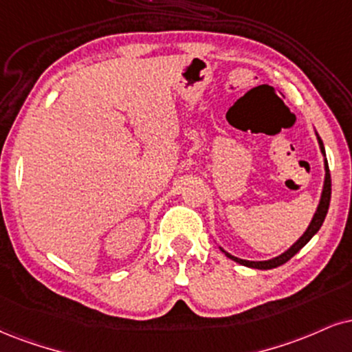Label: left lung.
Masks as SVG:
<instances>
[{"label":"left lung","mask_w":352,"mask_h":352,"mask_svg":"<svg viewBox=\"0 0 352 352\" xmlns=\"http://www.w3.org/2000/svg\"><path fill=\"white\" fill-rule=\"evenodd\" d=\"M316 139H318V146H320V151L321 154H323L324 157V180H323V190H321V197H320V201H318V206H316V211L315 214H313L310 224H308V228L305 230V232L300 238L295 241L294 244L290 245L287 251H283L282 254H278V256L272 257V259H267V261H245V259H241V257H236L232 256V254L226 252L223 248L221 252H224V256L230 257L231 261L238 262L241 265H245V267H251V269H261V270H267V269H275L278 267V265L285 264L287 261H290L292 257L297 254L300 249L303 248L305 244L310 241L313 236L316 234V232L320 231L321 224H323L324 218H326V213H328V208H329V200H331V175H329V168H328V160H326V154H324V146H323V141H321V138L316 133Z\"/></svg>","instance_id":"left-lung-1"}]
</instances>
